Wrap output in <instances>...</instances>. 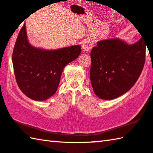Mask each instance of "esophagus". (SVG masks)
I'll list each match as a JSON object with an SVG mask.
<instances>
[{"mask_svg":"<svg viewBox=\"0 0 153 153\" xmlns=\"http://www.w3.org/2000/svg\"><path fill=\"white\" fill-rule=\"evenodd\" d=\"M93 44H94V42H93V40L91 39H87L82 43V50L84 51H86V52H89L92 49L93 46Z\"/></svg>","mask_w":153,"mask_h":153,"instance_id":"esophagus-1","label":"esophagus"}]
</instances>
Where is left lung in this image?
Masks as SVG:
<instances>
[{
  "mask_svg": "<svg viewBox=\"0 0 153 153\" xmlns=\"http://www.w3.org/2000/svg\"><path fill=\"white\" fill-rule=\"evenodd\" d=\"M146 46L143 37L134 44L117 38L97 42L91 52L90 79L98 97L114 100L134 86L143 69Z\"/></svg>",
  "mask_w": 153,
  "mask_h": 153,
  "instance_id": "8db88e82",
  "label": "left lung"
}]
</instances>
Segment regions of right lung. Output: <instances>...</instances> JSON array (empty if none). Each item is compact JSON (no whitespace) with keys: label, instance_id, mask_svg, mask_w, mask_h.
<instances>
[{"label":"right lung","instance_id":"1","mask_svg":"<svg viewBox=\"0 0 153 153\" xmlns=\"http://www.w3.org/2000/svg\"><path fill=\"white\" fill-rule=\"evenodd\" d=\"M81 52L79 45L54 50L32 46L28 42L24 24L15 42L12 56L19 87L31 100H48L57 90L64 67L78 58Z\"/></svg>","mask_w":153,"mask_h":153}]
</instances>
